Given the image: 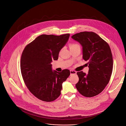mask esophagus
Segmentation results:
<instances>
[{
    "label": "esophagus",
    "instance_id": "obj_1",
    "mask_svg": "<svg viewBox=\"0 0 126 126\" xmlns=\"http://www.w3.org/2000/svg\"><path fill=\"white\" fill-rule=\"evenodd\" d=\"M70 74L71 75L72 74H76V72L75 71H74V70H71L70 71Z\"/></svg>",
    "mask_w": 126,
    "mask_h": 126
}]
</instances>
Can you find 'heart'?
Returning a JSON list of instances; mask_svg holds the SVG:
<instances>
[{
    "label": "heart",
    "instance_id": "b5f03b06",
    "mask_svg": "<svg viewBox=\"0 0 126 126\" xmlns=\"http://www.w3.org/2000/svg\"><path fill=\"white\" fill-rule=\"evenodd\" d=\"M79 45L78 44H76V43H70L69 44V47H70V48H71L72 47H74L75 46H78Z\"/></svg>",
    "mask_w": 126,
    "mask_h": 126
}]
</instances>
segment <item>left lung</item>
I'll list each match as a JSON object with an SVG mask.
<instances>
[{"mask_svg": "<svg viewBox=\"0 0 126 126\" xmlns=\"http://www.w3.org/2000/svg\"><path fill=\"white\" fill-rule=\"evenodd\" d=\"M71 37L82 46L83 58L88 62L89 68L87 75L83 71L77 72L79 81L76 87L85 97L98 95L108 84L112 75L113 60L110 47L93 32H81Z\"/></svg>", "mask_w": 126, "mask_h": 126, "instance_id": "8db88e82", "label": "left lung"}]
</instances>
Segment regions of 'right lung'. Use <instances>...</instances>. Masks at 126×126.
I'll return each instance as SVG.
<instances>
[{"instance_id": "1", "label": "right lung", "mask_w": 126, "mask_h": 126, "mask_svg": "<svg viewBox=\"0 0 126 126\" xmlns=\"http://www.w3.org/2000/svg\"><path fill=\"white\" fill-rule=\"evenodd\" d=\"M70 34L59 36L42 34L27 44L23 50L20 69L24 82L29 91L45 102L55 100L61 94L62 84L70 72L52 71L51 62L57 60L60 50L65 45Z\"/></svg>"}]
</instances>
